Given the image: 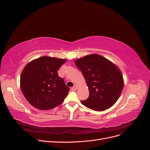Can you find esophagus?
I'll return each mask as SVG.
<instances>
[{"label":"esophagus","instance_id":"esophagus-1","mask_svg":"<svg viewBox=\"0 0 150 150\" xmlns=\"http://www.w3.org/2000/svg\"><path fill=\"white\" fill-rule=\"evenodd\" d=\"M78 88V86H77V85H74V86H73V87L71 88V89H72V91H76Z\"/></svg>","mask_w":150,"mask_h":150}]
</instances>
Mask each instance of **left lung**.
I'll return each instance as SVG.
<instances>
[{
    "mask_svg": "<svg viewBox=\"0 0 150 150\" xmlns=\"http://www.w3.org/2000/svg\"><path fill=\"white\" fill-rule=\"evenodd\" d=\"M82 72L89 96L81 103L94 111H101L112 106L124 87L121 71L116 64L97 54H89L74 61Z\"/></svg>",
    "mask_w": 150,
    "mask_h": 150,
    "instance_id": "left-lung-1",
    "label": "left lung"
}]
</instances>
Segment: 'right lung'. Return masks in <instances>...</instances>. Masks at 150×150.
I'll list each match as a JSON object with an SVG mask.
<instances>
[{
  "label": "right lung",
  "mask_w": 150,
  "mask_h": 150,
  "mask_svg": "<svg viewBox=\"0 0 150 150\" xmlns=\"http://www.w3.org/2000/svg\"><path fill=\"white\" fill-rule=\"evenodd\" d=\"M66 61V59L42 56L25 65L21 72L20 86L32 106L48 110L64 101L69 88L59 77L57 71Z\"/></svg>",
  "instance_id": "add662e5"
}]
</instances>
